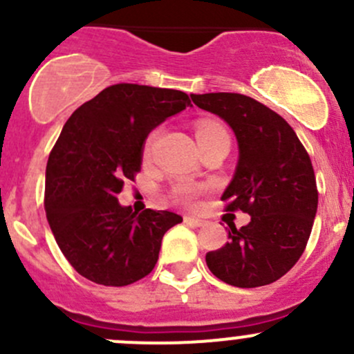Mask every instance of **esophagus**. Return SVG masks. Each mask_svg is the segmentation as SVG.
Masks as SVG:
<instances>
[{
    "mask_svg": "<svg viewBox=\"0 0 354 354\" xmlns=\"http://www.w3.org/2000/svg\"><path fill=\"white\" fill-rule=\"evenodd\" d=\"M185 223H187L188 226H192V227H200V226H203V221H202V219H197V217H190V216L185 217Z\"/></svg>",
    "mask_w": 354,
    "mask_h": 354,
    "instance_id": "1",
    "label": "esophagus"
}]
</instances>
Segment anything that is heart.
I'll list each match as a JSON object with an SVG mask.
<instances>
[{"instance_id":"1","label":"heart","mask_w":354,"mask_h":354,"mask_svg":"<svg viewBox=\"0 0 354 354\" xmlns=\"http://www.w3.org/2000/svg\"><path fill=\"white\" fill-rule=\"evenodd\" d=\"M195 133H197V140L200 145L205 144V142L216 140V138L230 137L227 131L224 130L219 123H216V121H198L197 128H195ZM154 140H156V133L149 135V138L145 140V145H144V157L151 156ZM203 190H205V188L200 187V185L181 183L178 185V187H174V197L183 200V202L187 203H192Z\"/></svg>"}]
</instances>
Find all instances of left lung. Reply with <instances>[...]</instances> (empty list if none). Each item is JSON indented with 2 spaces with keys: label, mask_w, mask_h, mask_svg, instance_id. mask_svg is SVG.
Segmentation results:
<instances>
[{
  "label": "left lung",
  "mask_w": 354,
  "mask_h": 354,
  "mask_svg": "<svg viewBox=\"0 0 354 354\" xmlns=\"http://www.w3.org/2000/svg\"><path fill=\"white\" fill-rule=\"evenodd\" d=\"M192 101L233 128L240 159L221 198L230 212L252 216L240 230L230 226V241L207 253V267L236 288L274 283L298 262L312 233L319 192L308 152L284 118L248 95L212 92Z\"/></svg>",
  "instance_id": "8db88e82"
}]
</instances>
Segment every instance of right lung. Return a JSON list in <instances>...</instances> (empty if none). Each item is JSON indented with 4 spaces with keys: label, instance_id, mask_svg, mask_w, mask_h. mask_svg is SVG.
I'll return each instance as SVG.
<instances>
[{
    "label": "right lung",
    "instance_id": "1",
    "mask_svg": "<svg viewBox=\"0 0 354 354\" xmlns=\"http://www.w3.org/2000/svg\"><path fill=\"white\" fill-rule=\"evenodd\" d=\"M173 88L116 84L84 102L65 123L46 166L44 209L63 255L85 279L128 286L152 272L160 241L181 216L118 202L140 171L147 135L183 111Z\"/></svg>",
    "mask_w": 354,
    "mask_h": 354
}]
</instances>
